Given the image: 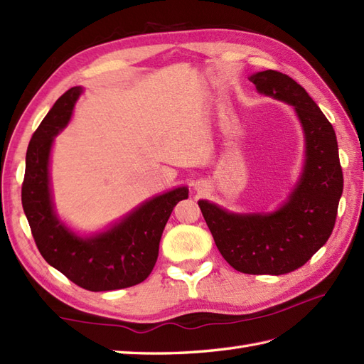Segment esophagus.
<instances>
[{"instance_id":"34e87169","label":"esophagus","mask_w":364,"mask_h":364,"mask_svg":"<svg viewBox=\"0 0 364 364\" xmlns=\"http://www.w3.org/2000/svg\"><path fill=\"white\" fill-rule=\"evenodd\" d=\"M197 191H198V192H200V189H198V188H197Z\"/></svg>"}]
</instances>
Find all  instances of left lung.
<instances>
[{"label":"left lung","mask_w":364,"mask_h":364,"mask_svg":"<svg viewBox=\"0 0 364 364\" xmlns=\"http://www.w3.org/2000/svg\"><path fill=\"white\" fill-rule=\"evenodd\" d=\"M249 80L259 94L294 106L305 136L304 172L272 213H230L208 200L198 206L231 267L252 275H283L304 266L328 241L343 194V168L333 127L300 84L275 70L253 73Z\"/></svg>","instance_id":"obj_1"}]
</instances>
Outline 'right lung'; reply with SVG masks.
I'll return each mask as SVG.
<instances>
[{
    "label": "right lung",
    "mask_w": 364,
    "mask_h": 364,
    "mask_svg": "<svg viewBox=\"0 0 364 364\" xmlns=\"http://www.w3.org/2000/svg\"><path fill=\"white\" fill-rule=\"evenodd\" d=\"M82 87L68 89L31 137L21 186L23 211L38 252L50 266L87 291H114L142 283L158 259L166 223L186 186L146 200L120 222L90 236H80L54 211L50 186L51 146L72 119Z\"/></svg>",
    "instance_id": "obj_1"
}]
</instances>
